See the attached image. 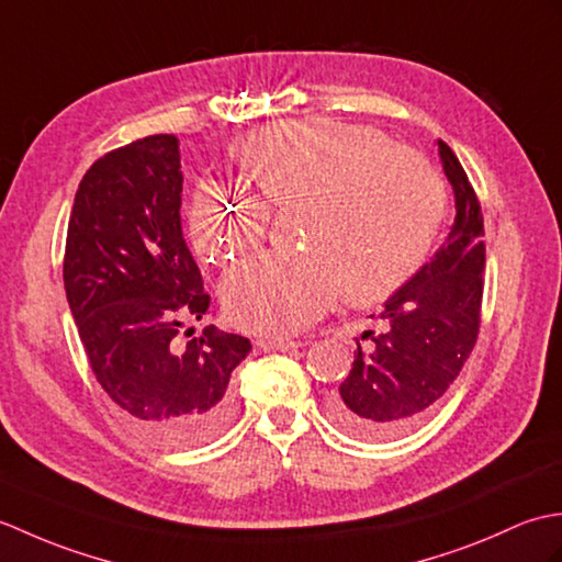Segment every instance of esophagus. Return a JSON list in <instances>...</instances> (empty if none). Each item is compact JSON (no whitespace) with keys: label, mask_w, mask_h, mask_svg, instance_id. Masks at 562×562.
I'll use <instances>...</instances> for the list:
<instances>
[{"label":"esophagus","mask_w":562,"mask_h":562,"mask_svg":"<svg viewBox=\"0 0 562 562\" xmlns=\"http://www.w3.org/2000/svg\"><path fill=\"white\" fill-rule=\"evenodd\" d=\"M260 350H278V352H290V350H300L306 342L302 340H278V338H266V340H256Z\"/></svg>","instance_id":"esophagus-1"}]
</instances>
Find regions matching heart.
<instances>
[{
    "label": "heart",
    "mask_w": 562,
    "mask_h": 562,
    "mask_svg": "<svg viewBox=\"0 0 562 562\" xmlns=\"http://www.w3.org/2000/svg\"><path fill=\"white\" fill-rule=\"evenodd\" d=\"M244 181L272 207L304 205V254H260L222 282L236 326L290 336L324 316L342 292L384 300L423 266L445 217V186L423 157L379 130L328 117L258 127L234 149ZM270 210L205 183L190 200V236L202 258L254 248Z\"/></svg>",
    "instance_id": "1"
}]
</instances>
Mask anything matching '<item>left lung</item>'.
<instances>
[{"label": "left lung", "mask_w": 562, "mask_h": 562, "mask_svg": "<svg viewBox=\"0 0 562 562\" xmlns=\"http://www.w3.org/2000/svg\"><path fill=\"white\" fill-rule=\"evenodd\" d=\"M439 161L453 190V224L429 262L384 302L386 330L357 355L328 415L345 432L384 439L420 423L459 376L479 338L483 300V214L475 190L445 142ZM364 338V336H362Z\"/></svg>", "instance_id": "8db88e82"}]
</instances>
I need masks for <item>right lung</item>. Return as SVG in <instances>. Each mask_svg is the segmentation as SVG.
<instances>
[{
    "label": "right lung",
    "mask_w": 562,
    "mask_h": 562,
    "mask_svg": "<svg viewBox=\"0 0 562 562\" xmlns=\"http://www.w3.org/2000/svg\"><path fill=\"white\" fill-rule=\"evenodd\" d=\"M181 149L151 135L91 166L71 205L67 302L91 372L142 437L195 447L234 413L232 372L250 342L207 326L183 348V318L210 296L183 238Z\"/></svg>",
    "instance_id": "obj_1"
}]
</instances>
